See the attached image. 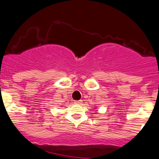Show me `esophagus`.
I'll return each instance as SVG.
<instances>
[{"label":"esophagus","mask_w":159,"mask_h":159,"mask_svg":"<svg viewBox=\"0 0 159 159\" xmlns=\"http://www.w3.org/2000/svg\"><path fill=\"white\" fill-rule=\"evenodd\" d=\"M74 103L77 104V105H81V104H82V100H78V101H75Z\"/></svg>","instance_id":"34e87169"}]
</instances>
